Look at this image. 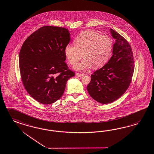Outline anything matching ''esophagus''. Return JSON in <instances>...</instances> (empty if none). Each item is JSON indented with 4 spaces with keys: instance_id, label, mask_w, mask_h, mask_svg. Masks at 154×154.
<instances>
[{
    "instance_id": "esophagus-1",
    "label": "esophagus",
    "mask_w": 154,
    "mask_h": 154,
    "mask_svg": "<svg viewBox=\"0 0 154 154\" xmlns=\"http://www.w3.org/2000/svg\"><path fill=\"white\" fill-rule=\"evenodd\" d=\"M83 74H79V73H76V76H79V77H82V76H83Z\"/></svg>"
}]
</instances>
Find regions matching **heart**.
I'll return each instance as SVG.
<instances>
[{
    "label": "heart",
    "instance_id": "obj_1",
    "mask_svg": "<svg viewBox=\"0 0 154 154\" xmlns=\"http://www.w3.org/2000/svg\"><path fill=\"white\" fill-rule=\"evenodd\" d=\"M75 46L67 45L64 54L72 65L85 59L75 67V70L83 71L92 66L94 69L102 67L108 61L113 51V42L106 35H101L92 31H85L79 34L74 40Z\"/></svg>",
    "mask_w": 154,
    "mask_h": 154
}]
</instances>
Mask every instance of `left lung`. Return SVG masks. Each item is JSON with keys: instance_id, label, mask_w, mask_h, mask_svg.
Instances as JSON below:
<instances>
[{"instance_id": "obj_1", "label": "left lung", "mask_w": 154, "mask_h": 154, "mask_svg": "<svg viewBox=\"0 0 154 154\" xmlns=\"http://www.w3.org/2000/svg\"><path fill=\"white\" fill-rule=\"evenodd\" d=\"M110 32L116 40L112 56L104 66L91 75V82L87 87L92 98L104 104L113 102L126 92L134 71L130 44L113 29H110Z\"/></svg>"}]
</instances>
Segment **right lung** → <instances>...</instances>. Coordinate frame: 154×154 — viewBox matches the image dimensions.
Segmentation results:
<instances>
[{
	"instance_id": "add662e5",
	"label": "right lung",
	"mask_w": 154,
	"mask_h": 154,
	"mask_svg": "<svg viewBox=\"0 0 154 154\" xmlns=\"http://www.w3.org/2000/svg\"><path fill=\"white\" fill-rule=\"evenodd\" d=\"M70 31L44 26L25 40L20 52L21 78L28 94L37 102L50 104L60 98L67 80L75 76L65 63Z\"/></svg>"
}]
</instances>
